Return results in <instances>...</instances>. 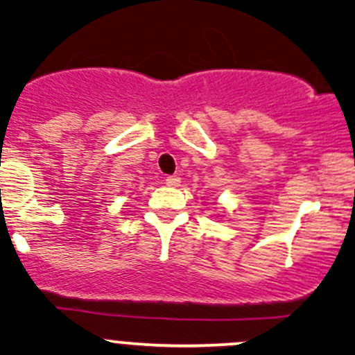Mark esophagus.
Returning a JSON list of instances; mask_svg holds the SVG:
<instances>
[{
	"mask_svg": "<svg viewBox=\"0 0 355 355\" xmlns=\"http://www.w3.org/2000/svg\"><path fill=\"white\" fill-rule=\"evenodd\" d=\"M166 185L168 187H178L180 185V177H177V175L166 177Z\"/></svg>",
	"mask_w": 355,
	"mask_h": 355,
	"instance_id": "obj_1",
	"label": "esophagus"
}]
</instances>
